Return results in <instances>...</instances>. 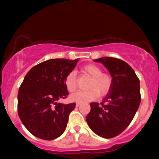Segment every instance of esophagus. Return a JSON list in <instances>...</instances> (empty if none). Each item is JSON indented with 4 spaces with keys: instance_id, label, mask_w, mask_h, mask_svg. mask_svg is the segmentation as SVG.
Segmentation results:
<instances>
[{
    "instance_id": "34e87169",
    "label": "esophagus",
    "mask_w": 159,
    "mask_h": 159,
    "mask_svg": "<svg viewBox=\"0 0 159 159\" xmlns=\"http://www.w3.org/2000/svg\"><path fill=\"white\" fill-rule=\"evenodd\" d=\"M80 105H81V103H76V106H77V107H79Z\"/></svg>"
}]
</instances>
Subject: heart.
<instances>
[{
  "label": "heart",
  "mask_w": 159,
  "mask_h": 159,
  "mask_svg": "<svg viewBox=\"0 0 159 159\" xmlns=\"http://www.w3.org/2000/svg\"><path fill=\"white\" fill-rule=\"evenodd\" d=\"M82 71L91 77L89 84L90 89L87 91L79 90L71 94L69 98L71 101L78 103L94 101L99 96V93L101 95H106L111 90L113 80L111 75L102 73V69L95 64H88L82 67ZM65 86L67 90L73 92L77 88V78L76 74L71 71L66 76L64 80Z\"/></svg>",
  "instance_id": "1"
}]
</instances>
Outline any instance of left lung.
Returning a JSON list of instances; mask_svg holds the SVG:
<instances>
[{"label": "left lung", "mask_w": 159, "mask_h": 159, "mask_svg": "<svg viewBox=\"0 0 159 159\" xmlns=\"http://www.w3.org/2000/svg\"><path fill=\"white\" fill-rule=\"evenodd\" d=\"M108 69L112 77L111 90L102 103H91L86 117L91 130L103 138H114L127 128L141 101L140 80L131 66L111 57L94 60Z\"/></svg>", "instance_id": "1"}]
</instances>
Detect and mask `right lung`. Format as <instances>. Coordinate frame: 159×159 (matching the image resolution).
I'll use <instances>...</instances> for the list:
<instances>
[{
	"mask_svg": "<svg viewBox=\"0 0 159 159\" xmlns=\"http://www.w3.org/2000/svg\"><path fill=\"white\" fill-rule=\"evenodd\" d=\"M78 61L50 59L32 67L26 75L18 93V114L34 136L51 140L66 129L69 114L76 104L57 101L69 95L64 80Z\"/></svg>",
	"mask_w": 159,
	"mask_h": 159,
	"instance_id": "obj_1",
	"label": "right lung"
}]
</instances>
